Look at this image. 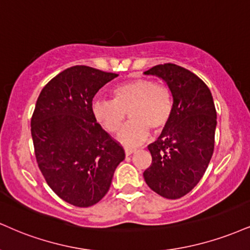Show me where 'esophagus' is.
Here are the masks:
<instances>
[{
  "instance_id": "1",
  "label": "esophagus",
  "mask_w": 250,
  "mask_h": 250,
  "mask_svg": "<svg viewBox=\"0 0 250 250\" xmlns=\"http://www.w3.org/2000/svg\"><path fill=\"white\" fill-rule=\"evenodd\" d=\"M136 152V149H131V148H125V156H130L131 154Z\"/></svg>"
}]
</instances>
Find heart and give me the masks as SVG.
<instances>
[{
  "label": "heart",
  "instance_id": "b5f03b06",
  "mask_svg": "<svg viewBox=\"0 0 250 250\" xmlns=\"http://www.w3.org/2000/svg\"><path fill=\"white\" fill-rule=\"evenodd\" d=\"M114 100L96 98L92 113L104 130L115 134L121 129L129 113L131 121L119 134L125 146H136L149 135V129L158 131L169 122L172 113V95L167 86L151 79H134L113 89Z\"/></svg>",
  "mask_w": 250,
  "mask_h": 250
}]
</instances>
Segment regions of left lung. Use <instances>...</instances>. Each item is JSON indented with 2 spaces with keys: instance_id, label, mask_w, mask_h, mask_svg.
<instances>
[{
  "instance_id": "1",
  "label": "left lung",
  "mask_w": 250,
  "mask_h": 250,
  "mask_svg": "<svg viewBox=\"0 0 250 250\" xmlns=\"http://www.w3.org/2000/svg\"><path fill=\"white\" fill-rule=\"evenodd\" d=\"M144 74L167 83L172 95V113L157 141L148 146L152 163L143 177L156 193L178 199L199 183L212 158L214 101L206 83L182 66L157 65Z\"/></svg>"
}]
</instances>
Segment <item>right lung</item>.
<instances>
[{
    "instance_id": "1",
    "label": "right lung",
    "mask_w": 250,
    "mask_h": 250,
    "mask_svg": "<svg viewBox=\"0 0 250 250\" xmlns=\"http://www.w3.org/2000/svg\"><path fill=\"white\" fill-rule=\"evenodd\" d=\"M119 74L77 65L45 85L36 102L31 136L39 170L66 203L89 207L109 190L125 150L96 122L93 98Z\"/></svg>"
}]
</instances>
